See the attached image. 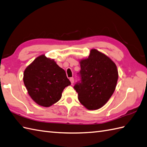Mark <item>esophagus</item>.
<instances>
[{
	"instance_id": "1",
	"label": "esophagus",
	"mask_w": 147,
	"mask_h": 147,
	"mask_svg": "<svg viewBox=\"0 0 147 147\" xmlns=\"http://www.w3.org/2000/svg\"><path fill=\"white\" fill-rule=\"evenodd\" d=\"M70 82H71V85H72V84H74V78H73V77H70Z\"/></svg>"
}]
</instances>
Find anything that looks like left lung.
<instances>
[{"label": "left lung", "instance_id": "1", "mask_svg": "<svg viewBox=\"0 0 147 147\" xmlns=\"http://www.w3.org/2000/svg\"><path fill=\"white\" fill-rule=\"evenodd\" d=\"M80 80L74 88L78 99L87 109L100 108L111 97L118 79L116 64L106 55L95 49L89 57L80 61Z\"/></svg>", "mask_w": 147, "mask_h": 147}]
</instances>
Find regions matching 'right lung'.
<instances>
[{
  "label": "right lung",
  "instance_id": "right-lung-1",
  "mask_svg": "<svg viewBox=\"0 0 147 147\" xmlns=\"http://www.w3.org/2000/svg\"><path fill=\"white\" fill-rule=\"evenodd\" d=\"M23 80L32 100L44 107L58 102L63 89L71 84L65 71L43 55L26 68Z\"/></svg>",
  "mask_w": 147,
  "mask_h": 147
}]
</instances>
